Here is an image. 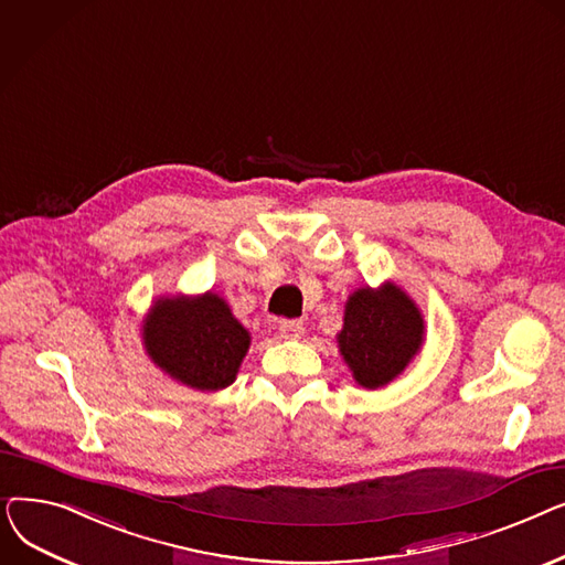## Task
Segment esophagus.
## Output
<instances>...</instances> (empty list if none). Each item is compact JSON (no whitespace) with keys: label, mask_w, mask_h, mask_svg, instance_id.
I'll use <instances>...</instances> for the list:
<instances>
[{"label":"esophagus","mask_w":565,"mask_h":565,"mask_svg":"<svg viewBox=\"0 0 565 565\" xmlns=\"http://www.w3.org/2000/svg\"><path fill=\"white\" fill-rule=\"evenodd\" d=\"M279 334L284 339H302L305 337V328L300 320H281L279 322Z\"/></svg>","instance_id":"obj_1"}]
</instances>
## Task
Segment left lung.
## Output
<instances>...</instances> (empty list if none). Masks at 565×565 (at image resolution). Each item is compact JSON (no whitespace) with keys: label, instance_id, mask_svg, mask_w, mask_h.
Here are the masks:
<instances>
[{"label":"left lung","instance_id":"1","mask_svg":"<svg viewBox=\"0 0 565 565\" xmlns=\"http://www.w3.org/2000/svg\"><path fill=\"white\" fill-rule=\"evenodd\" d=\"M424 341V313L398 284L362 286L348 295L337 343L360 387H387L422 352Z\"/></svg>","mask_w":565,"mask_h":565}]
</instances>
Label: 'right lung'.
<instances>
[{
	"label": "right lung",
	"instance_id": "right-lung-1",
	"mask_svg": "<svg viewBox=\"0 0 565 565\" xmlns=\"http://www.w3.org/2000/svg\"><path fill=\"white\" fill-rule=\"evenodd\" d=\"M141 345L164 375L199 392L235 382L252 334L222 295H160L141 320Z\"/></svg>",
	"mask_w": 565,
	"mask_h": 565
}]
</instances>
